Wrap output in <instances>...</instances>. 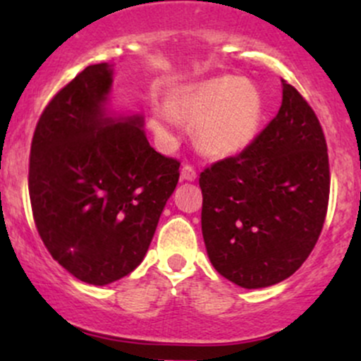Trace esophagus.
Here are the masks:
<instances>
[{
	"mask_svg": "<svg viewBox=\"0 0 361 361\" xmlns=\"http://www.w3.org/2000/svg\"><path fill=\"white\" fill-rule=\"evenodd\" d=\"M181 180H185V181L197 180V169H195L193 166H190V164H185V166L181 168Z\"/></svg>",
	"mask_w": 361,
	"mask_h": 361,
	"instance_id": "esophagus-1",
	"label": "esophagus"
}]
</instances>
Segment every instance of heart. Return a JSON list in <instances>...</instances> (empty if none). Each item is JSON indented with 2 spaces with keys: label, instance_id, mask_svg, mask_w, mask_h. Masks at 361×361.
<instances>
[{
  "label": "heart",
  "instance_id": "1",
  "mask_svg": "<svg viewBox=\"0 0 361 361\" xmlns=\"http://www.w3.org/2000/svg\"><path fill=\"white\" fill-rule=\"evenodd\" d=\"M263 117L259 90L238 76H217L173 90L168 102L154 103L151 127L173 142L181 118L195 122V144L209 157H231L244 151L258 134Z\"/></svg>",
  "mask_w": 361,
  "mask_h": 361
}]
</instances>
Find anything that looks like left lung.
Here are the masks:
<instances>
[{"mask_svg": "<svg viewBox=\"0 0 361 361\" xmlns=\"http://www.w3.org/2000/svg\"><path fill=\"white\" fill-rule=\"evenodd\" d=\"M281 106L235 157L200 175L202 234L214 268L243 288L288 279L316 246L329 200L321 123L281 80Z\"/></svg>", "mask_w": 361, "mask_h": 361, "instance_id": "8db88e82", "label": "left lung"}]
</instances>
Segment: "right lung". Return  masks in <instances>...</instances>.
Returning <instances> with one entry per match:
<instances>
[{"instance_id": "1", "label": "right lung", "mask_w": 361, "mask_h": 361, "mask_svg": "<svg viewBox=\"0 0 361 361\" xmlns=\"http://www.w3.org/2000/svg\"><path fill=\"white\" fill-rule=\"evenodd\" d=\"M114 66H88L45 106L28 192L40 238L78 280L109 285L139 267L180 163L149 146L140 114L110 110Z\"/></svg>"}]
</instances>
